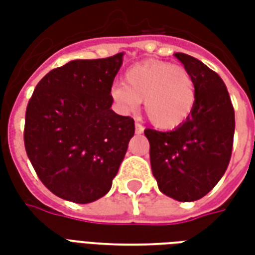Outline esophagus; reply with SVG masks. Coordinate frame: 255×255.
Returning a JSON list of instances; mask_svg holds the SVG:
<instances>
[{
	"mask_svg": "<svg viewBox=\"0 0 255 255\" xmlns=\"http://www.w3.org/2000/svg\"><path fill=\"white\" fill-rule=\"evenodd\" d=\"M143 129H144V127L142 126V124H139V123H136V124H135V132L136 133H142L143 132Z\"/></svg>",
	"mask_w": 255,
	"mask_h": 255,
	"instance_id": "esophagus-1",
	"label": "esophagus"
}]
</instances>
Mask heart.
Here are the masks:
<instances>
[{
  "label": "heart",
  "instance_id": "b5f03b06",
  "mask_svg": "<svg viewBox=\"0 0 255 255\" xmlns=\"http://www.w3.org/2000/svg\"><path fill=\"white\" fill-rule=\"evenodd\" d=\"M111 97L124 113H132L143 102L150 123L161 129H173L191 116L197 89L191 73L182 65L149 60L128 69L124 84H115Z\"/></svg>",
  "mask_w": 255,
  "mask_h": 255
}]
</instances>
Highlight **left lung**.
<instances>
[{"label":"left lung","instance_id":"left-lung-1","mask_svg":"<svg viewBox=\"0 0 255 255\" xmlns=\"http://www.w3.org/2000/svg\"><path fill=\"white\" fill-rule=\"evenodd\" d=\"M191 73L197 101L191 116L173 131L144 129L150 162L162 194L180 202L205 197L228 168L235 112L228 90L217 73L197 58L175 54Z\"/></svg>","mask_w":255,"mask_h":255}]
</instances>
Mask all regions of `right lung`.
Returning a JSON list of instances; mask_svg holds the SVG:
<instances>
[{
    "label": "right lung",
    "mask_w": 255,
    "mask_h": 255,
    "mask_svg": "<svg viewBox=\"0 0 255 255\" xmlns=\"http://www.w3.org/2000/svg\"><path fill=\"white\" fill-rule=\"evenodd\" d=\"M122 64L123 53L69 61L45 75L28 101L25 151L57 197L89 203L111 190L135 132L133 119L111 109Z\"/></svg>",
    "instance_id": "add662e5"
}]
</instances>
